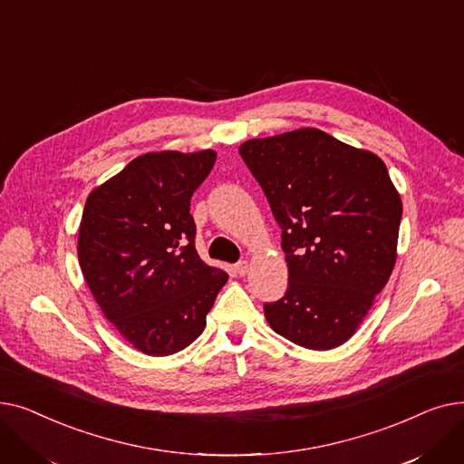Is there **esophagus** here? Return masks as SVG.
<instances>
[{
  "mask_svg": "<svg viewBox=\"0 0 464 464\" xmlns=\"http://www.w3.org/2000/svg\"><path fill=\"white\" fill-rule=\"evenodd\" d=\"M235 273L238 275V276H245L246 273H248V261L245 259V261H238L237 265H235Z\"/></svg>",
  "mask_w": 464,
  "mask_h": 464,
  "instance_id": "obj_1",
  "label": "esophagus"
}]
</instances>
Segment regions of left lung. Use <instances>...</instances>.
<instances>
[{"instance_id": "8db88e82", "label": "left lung", "mask_w": 464, "mask_h": 464, "mask_svg": "<svg viewBox=\"0 0 464 464\" xmlns=\"http://www.w3.org/2000/svg\"><path fill=\"white\" fill-rule=\"evenodd\" d=\"M282 227L287 291L265 304L275 333L333 350L357 331L397 261L402 201L372 152L301 128L238 149Z\"/></svg>"}]
</instances>
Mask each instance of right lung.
Instances as JSON below:
<instances>
[{
    "label": "right lung",
    "mask_w": 464,
    "mask_h": 464,
    "mask_svg": "<svg viewBox=\"0 0 464 464\" xmlns=\"http://www.w3.org/2000/svg\"><path fill=\"white\" fill-rule=\"evenodd\" d=\"M214 161V150L142 154L86 199L81 271L105 318L146 355L189 346L229 278L195 250L189 214Z\"/></svg>",
    "instance_id": "1"
}]
</instances>
